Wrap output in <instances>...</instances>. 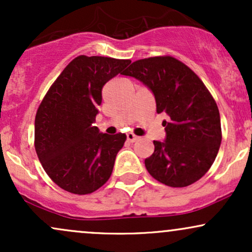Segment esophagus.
<instances>
[{
  "label": "esophagus",
  "instance_id": "34e87169",
  "mask_svg": "<svg viewBox=\"0 0 252 252\" xmlns=\"http://www.w3.org/2000/svg\"><path fill=\"white\" fill-rule=\"evenodd\" d=\"M138 138H140V137L134 135L132 132H128V134H126V140H128L129 142H135V141H137Z\"/></svg>",
  "mask_w": 252,
  "mask_h": 252
}]
</instances>
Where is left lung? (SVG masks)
Instances as JSON below:
<instances>
[{"label":"left lung","mask_w":252,"mask_h":252,"mask_svg":"<svg viewBox=\"0 0 252 252\" xmlns=\"http://www.w3.org/2000/svg\"><path fill=\"white\" fill-rule=\"evenodd\" d=\"M152 90L156 112L169 121L164 142L144 160L149 174L169 187H186L207 173L221 143L220 115L212 94L187 65L170 56L136 60L123 72Z\"/></svg>","instance_id":"1"}]
</instances>
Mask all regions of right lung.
I'll return each mask as SVG.
<instances>
[{"instance_id":"right-lung-1","label":"right lung","mask_w":252,"mask_h":252,"mask_svg":"<svg viewBox=\"0 0 252 252\" xmlns=\"http://www.w3.org/2000/svg\"><path fill=\"white\" fill-rule=\"evenodd\" d=\"M128 59L79 56L52 84L36 111L34 147L47 175L60 189L90 194L111 176L126 134H100L94 126L102 89L122 74Z\"/></svg>"}]
</instances>
